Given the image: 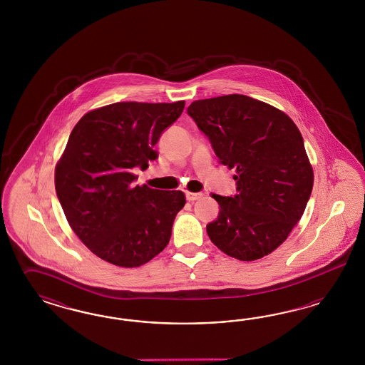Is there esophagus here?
I'll list each match as a JSON object with an SVG mask.
<instances>
[{
	"label": "esophagus",
	"instance_id": "obj_1",
	"mask_svg": "<svg viewBox=\"0 0 365 365\" xmlns=\"http://www.w3.org/2000/svg\"><path fill=\"white\" fill-rule=\"evenodd\" d=\"M202 197H203V194H202V192H191V191H187V192H186V199H187L188 202L198 200V199L202 198Z\"/></svg>",
	"mask_w": 365,
	"mask_h": 365
}]
</instances>
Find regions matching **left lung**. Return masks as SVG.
I'll list each match as a JSON object with an SVG mask.
<instances>
[{
  "instance_id": "left-lung-1",
  "label": "left lung",
  "mask_w": 365,
  "mask_h": 365,
  "mask_svg": "<svg viewBox=\"0 0 365 365\" xmlns=\"http://www.w3.org/2000/svg\"><path fill=\"white\" fill-rule=\"evenodd\" d=\"M187 112L222 165L237 173V195H211L221 207L206 227L211 242L240 261L270 255L301 220L313 188L297 125L276 107L237 93L195 100Z\"/></svg>"
}]
</instances>
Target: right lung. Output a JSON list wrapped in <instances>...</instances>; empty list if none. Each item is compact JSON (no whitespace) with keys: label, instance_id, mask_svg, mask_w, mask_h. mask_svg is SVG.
I'll use <instances>...</instances> for the list:
<instances>
[{"label":"right lung","instance_id":"add662e5","mask_svg":"<svg viewBox=\"0 0 365 365\" xmlns=\"http://www.w3.org/2000/svg\"><path fill=\"white\" fill-rule=\"evenodd\" d=\"M183 108V100L113 103L87 112L69 135L56 192L80 241L112 265H144L168 245L186 197L135 186L133 168L158 158L155 144Z\"/></svg>","mask_w":365,"mask_h":365}]
</instances>
